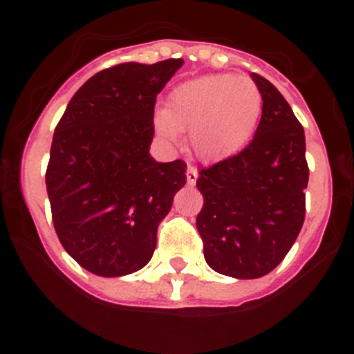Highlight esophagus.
I'll return each instance as SVG.
<instances>
[{
    "label": "esophagus",
    "mask_w": 354,
    "mask_h": 354,
    "mask_svg": "<svg viewBox=\"0 0 354 354\" xmlns=\"http://www.w3.org/2000/svg\"><path fill=\"white\" fill-rule=\"evenodd\" d=\"M197 178H198V171L195 169L194 166H188L187 167V183L190 185V187H194V185L197 183Z\"/></svg>",
    "instance_id": "34e87169"
}]
</instances>
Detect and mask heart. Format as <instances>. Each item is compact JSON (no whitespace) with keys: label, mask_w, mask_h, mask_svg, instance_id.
I'll list each match as a JSON object with an SVG mask.
<instances>
[{"label":"heart","mask_w":354,"mask_h":354,"mask_svg":"<svg viewBox=\"0 0 354 354\" xmlns=\"http://www.w3.org/2000/svg\"><path fill=\"white\" fill-rule=\"evenodd\" d=\"M262 108V92L252 78L205 75L171 92L167 108L157 111L156 127L169 140L187 131L200 159L221 160L245 147Z\"/></svg>","instance_id":"1"}]
</instances>
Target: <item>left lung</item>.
Masks as SVG:
<instances>
[{"mask_svg": "<svg viewBox=\"0 0 354 354\" xmlns=\"http://www.w3.org/2000/svg\"><path fill=\"white\" fill-rule=\"evenodd\" d=\"M263 108L255 137L238 154L200 171L197 230L210 269L257 279L276 269L305 221V131L281 92L252 73Z\"/></svg>", "mask_w": 354, "mask_h": 354, "instance_id": "left-lung-1", "label": "left lung"}]
</instances>
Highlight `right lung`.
Masks as SVG:
<instances>
[{"label":"right lung","mask_w":354,"mask_h":354,"mask_svg":"<svg viewBox=\"0 0 354 354\" xmlns=\"http://www.w3.org/2000/svg\"><path fill=\"white\" fill-rule=\"evenodd\" d=\"M181 65L106 68L75 92L56 127L46 171L53 224L68 255L95 276L147 266L157 226L187 181L183 160L149 154L156 97Z\"/></svg>","instance_id":"obj_1"}]
</instances>
